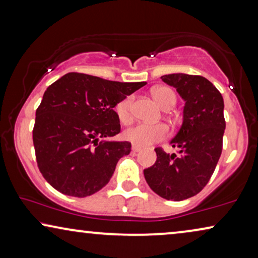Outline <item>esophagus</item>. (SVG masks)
Masks as SVG:
<instances>
[{
    "instance_id": "esophagus-1",
    "label": "esophagus",
    "mask_w": 258,
    "mask_h": 258,
    "mask_svg": "<svg viewBox=\"0 0 258 258\" xmlns=\"http://www.w3.org/2000/svg\"><path fill=\"white\" fill-rule=\"evenodd\" d=\"M132 151L134 152V153H138V152L141 151V147L137 146V145H133V146H132Z\"/></svg>"
}]
</instances>
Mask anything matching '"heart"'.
<instances>
[{
	"instance_id": "b5f03b06",
	"label": "heart",
	"mask_w": 258,
	"mask_h": 258,
	"mask_svg": "<svg viewBox=\"0 0 258 258\" xmlns=\"http://www.w3.org/2000/svg\"><path fill=\"white\" fill-rule=\"evenodd\" d=\"M152 96L159 106L170 108L176 103V96L172 89L167 86H157L152 90ZM132 97H126L115 105V114L121 124L127 125L132 121ZM168 127L165 124H137L127 128L124 132V138L130 143L137 146H148V145L159 143L168 137Z\"/></svg>"
}]
</instances>
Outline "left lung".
<instances>
[{"instance_id":"1","label":"left lung","mask_w":258,"mask_h":258,"mask_svg":"<svg viewBox=\"0 0 258 258\" xmlns=\"http://www.w3.org/2000/svg\"><path fill=\"white\" fill-rule=\"evenodd\" d=\"M161 79L186 101L182 126L170 141L180 155L157 147V161L144 169V175L161 198L181 201L200 193L215 170L226 128L224 104L219 90L202 76L172 74Z\"/></svg>"}]
</instances>
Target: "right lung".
Wrapping results in <instances>:
<instances>
[{
  "label": "right lung",
  "instance_id": "1",
  "mask_svg": "<svg viewBox=\"0 0 258 258\" xmlns=\"http://www.w3.org/2000/svg\"><path fill=\"white\" fill-rule=\"evenodd\" d=\"M145 82L120 83L70 72L46 89L32 130L36 161L56 190L85 198L100 190L128 141H107L120 132L113 108Z\"/></svg>",
  "mask_w": 258,
  "mask_h": 258
}]
</instances>
